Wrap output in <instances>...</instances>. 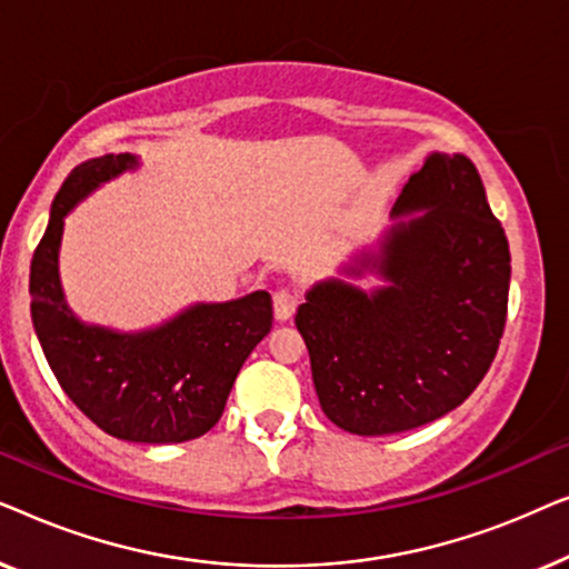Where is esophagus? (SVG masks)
<instances>
[{
  "label": "esophagus",
  "instance_id": "esophagus-1",
  "mask_svg": "<svg viewBox=\"0 0 569 569\" xmlns=\"http://www.w3.org/2000/svg\"><path fill=\"white\" fill-rule=\"evenodd\" d=\"M298 308V298L290 290H277L274 292V318L277 321H290Z\"/></svg>",
  "mask_w": 569,
  "mask_h": 569
}]
</instances>
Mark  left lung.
Segmentation results:
<instances>
[{
	"mask_svg": "<svg viewBox=\"0 0 569 569\" xmlns=\"http://www.w3.org/2000/svg\"><path fill=\"white\" fill-rule=\"evenodd\" d=\"M376 251L310 287L295 326L323 415L352 435L435 422L469 399L500 347L510 248L466 154L432 152L403 186Z\"/></svg>",
	"mask_w": 569,
	"mask_h": 569,
	"instance_id": "left-lung-1",
	"label": "left lung"
}]
</instances>
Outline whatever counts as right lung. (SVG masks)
Segmentation results:
<instances>
[{"label": "right lung", "instance_id": "add662e5", "mask_svg": "<svg viewBox=\"0 0 569 569\" xmlns=\"http://www.w3.org/2000/svg\"><path fill=\"white\" fill-rule=\"evenodd\" d=\"M137 168L139 158L121 152L84 160L67 176L30 261V316L53 376L84 417L119 440L166 446L212 430L274 316L263 290L193 302L144 331L106 329L72 313L59 279L64 217L98 186Z\"/></svg>", "mask_w": 569, "mask_h": 569}]
</instances>
